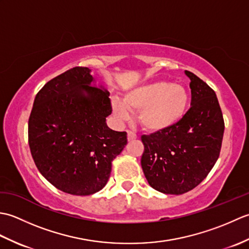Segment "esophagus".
Segmentation results:
<instances>
[{
    "instance_id": "34e87169",
    "label": "esophagus",
    "mask_w": 249,
    "mask_h": 249,
    "mask_svg": "<svg viewBox=\"0 0 249 249\" xmlns=\"http://www.w3.org/2000/svg\"><path fill=\"white\" fill-rule=\"evenodd\" d=\"M127 139H128V141H134L137 139V135L135 133H133V131L128 130L127 131Z\"/></svg>"
}]
</instances>
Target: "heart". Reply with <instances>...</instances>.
<instances>
[{
	"label": "heart",
	"instance_id": "1",
	"mask_svg": "<svg viewBox=\"0 0 249 249\" xmlns=\"http://www.w3.org/2000/svg\"><path fill=\"white\" fill-rule=\"evenodd\" d=\"M189 99L188 91L181 84L158 80L129 89L123 100L114 98L112 109L121 120H127L130 112L139 111L142 128L150 133H161L181 122Z\"/></svg>",
	"mask_w": 249,
	"mask_h": 249
}]
</instances>
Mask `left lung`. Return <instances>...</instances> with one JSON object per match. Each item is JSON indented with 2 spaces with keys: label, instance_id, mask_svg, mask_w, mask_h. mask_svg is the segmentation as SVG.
Instances as JSON below:
<instances>
[{
  "label": "left lung",
  "instance_id": "obj_1",
  "mask_svg": "<svg viewBox=\"0 0 249 249\" xmlns=\"http://www.w3.org/2000/svg\"><path fill=\"white\" fill-rule=\"evenodd\" d=\"M190 79L192 107L172 128L142 136L141 167L150 186L169 195L195 188L217 161L225 123L215 92L195 73Z\"/></svg>",
  "mask_w": 249,
  "mask_h": 249
}]
</instances>
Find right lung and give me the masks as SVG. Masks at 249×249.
<instances>
[{"mask_svg":"<svg viewBox=\"0 0 249 249\" xmlns=\"http://www.w3.org/2000/svg\"><path fill=\"white\" fill-rule=\"evenodd\" d=\"M110 93L88 67H75L37 93L29 119V145L43 177L62 192L88 196L107 184L111 161L127 134L108 127Z\"/></svg>","mask_w":249,"mask_h":249,"instance_id":"1","label":"right lung"}]
</instances>
